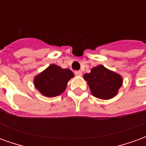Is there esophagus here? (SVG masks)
Returning a JSON list of instances; mask_svg holds the SVG:
<instances>
[{
    "instance_id": "1",
    "label": "esophagus",
    "mask_w": 146,
    "mask_h": 146,
    "mask_svg": "<svg viewBox=\"0 0 146 146\" xmlns=\"http://www.w3.org/2000/svg\"><path fill=\"white\" fill-rule=\"evenodd\" d=\"M74 73H75V75H76V76H81V75H82V72H81V71H75V72H74Z\"/></svg>"
}]
</instances>
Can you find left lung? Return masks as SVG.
I'll list each match as a JSON object with an SVG mask.
<instances>
[{
  "label": "left lung",
  "mask_w": 146,
  "mask_h": 146,
  "mask_svg": "<svg viewBox=\"0 0 146 146\" xmlns=\"http://www.w3.org/2000/svg\"><path fill=\"white\" fill-rule=\"evenodd\" d=\"M84 78L88 81L92 94L101 99H110L117 94L122 85V77L103 66L92 68L90 73H85Z\"/></svg>",
  "instance_id": "1"
}]
</instances>
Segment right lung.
Returning a JSON list of instances; mask_svg holds the SVG:
<instances>
[{
	"mask_svg": "<svg viewBox=\"0 0 146 146\" xmlns=\"http://www.w3.org/2000/svg\"><path fill=\"white\" fill-rule=\"evenodd\" d=\"M74 74L70 70L51 65L34 79V84L42 95L55 97L65 91L67 83Z\"/></svg>",
	"mask_w": 146,
	"mask_h": 146,
	"instance_id": "1",
	"label": "right lung"
}]
</instances>
